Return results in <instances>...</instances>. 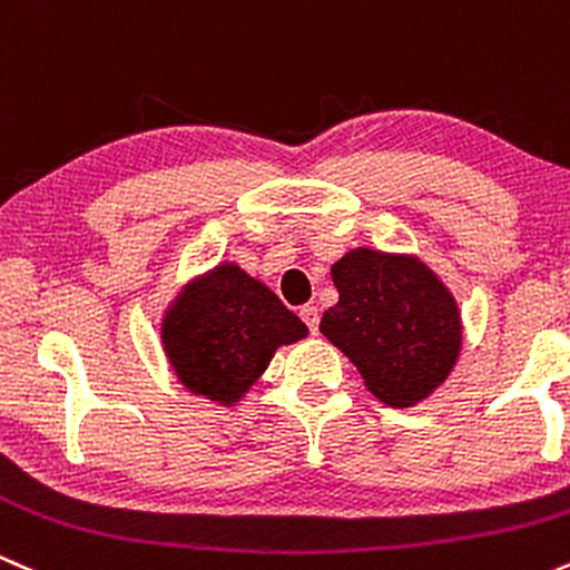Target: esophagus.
Masks as SVG:
<instances>
[{
    "label": "esophagus",
    "instance_id": "esophagus-1",
    "mask_svg": "<svg viewBox=\"0 0 570 570\" xmlns=\"http://www.w3.org/2000/svg\"><path fill=\"white\" fill-rule=\"evenodd\" d=\"M299 318H303L307 332H311V335H316L318 322H322V313H318V307L316 305H305L303 311H299Z\"/></svg>",
    "mask_w": 570,
    "mask_h": 570
}]
</instances>
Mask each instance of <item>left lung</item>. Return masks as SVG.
<instances>
[{"label": "left lung", "mask_w": 570, "mask_h": 570, "mask_svg": "<svg viewBox=\"0 0 570 570\" xmlns=\"http://www.w3.org/2000/svg\"><path fill=\"white\" fill-rule=\"evenodd\" d=\"M340 299L322 332L391 407L426 399L461 351L455 299L421 259L353 248L332 267Z\"/></svg>", "instance_id": "obj_1"}]
</instances>
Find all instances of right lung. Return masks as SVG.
<instances>
[{"instance_id":"add662e5","label":"right lung","mask_w":570,"mask_h":570,"mask_svg":"<svg viewBox=\"0 0 570 570\" xmlns=\"http://www.w3.org/2000/svg\"><path fill=\"white\" fill-rule=\"evenodd\" d=\"M305 335L307 326L289 307L235 265L189 284L163 322V345L179 381L222 404L246 394L278 345Z\"/></svg>"}]
</instances>
